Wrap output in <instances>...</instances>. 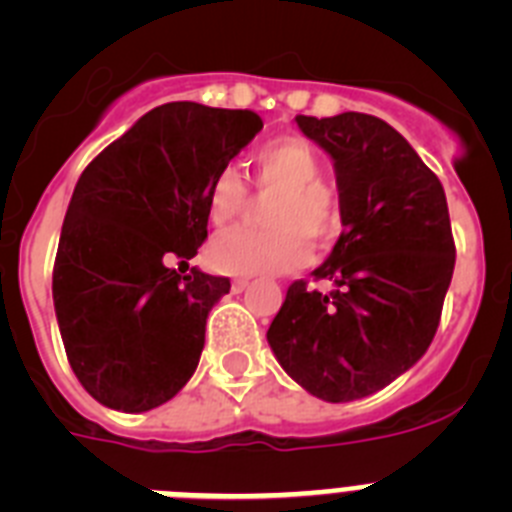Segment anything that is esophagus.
<instances>
[{"label": "esophagus", "mask_w": 512, "mask_h": 512, "mask_svg": "<svg viewBox=\"0 0 512 512\" xmlns=\"http://www.w3.org/2000/svg\"><path fill=\"white\" fill-rule=\"evenodd\" d=\"M248 284H251V282H248V279H233V282H230V289H233V292H243V289H246L248 287Z\"/></svg>", "instance_id": "obj_1"}]
</instances>
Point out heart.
Wrapping results in <instances>:
<instances>
[{"label": "heart", "instance_id": "1", "mask_svg": "<svg viewBox=\"0 0 512 512\" xmlns=\"http://www.w3.org/2000/svg\"><path fill=\"white\" fill-rule=\"evenodd\" d=\"M323 161L312 143L297 135L269 140L256 151V187L277 192L266 210L271 228H235L210 243V264L223 274H282L300 269L310 256L312 235L330 241L338 230V202L323 182ZM246 205V184L228 166L212 179L207 215L215 228H225Z\"/></svg>", "mask_w": 512, "mask_h": 512}]
</instances>
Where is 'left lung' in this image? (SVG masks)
Listing matches in <instances>:
<instances>
[{
	"instance_id": "left-lung-1",
	"label": "left lung",
	"mask_w": 512,
	"mask_h": 512,
	"mask_svg": "<svg viewBox=\"0 0 512 512\" xmlns=\"http://www.w3.org/2000/svg\"><path fill=\"white\" fill-rule=\"evenodd\" d=\"M336 169L343 233L295 282L266 341L284 372L325 402L369 397L408 372L436 336L456 248L438 176L392 125L364 112L297 115Z\"/></svg>"
}]
</instances>
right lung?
Listing matches in <instances>:
<instances>
[{
  "instance_id": "add662e5",
  "label": "right lung",
  "mask_w": 512,
  "mask_h": 512,
  "mask_svg": "<svg viewBox=\"0 0 512 512\" xmlns=\"http://www.w3.org/2000/svg\"><path fill=\"white\" fill-rule=\"evenodd\" d=\"M264 122L251 110L169 102L104 148L76 182L53 266V305L81 387L122 413L169 402L200 364L228 277L189 274L207 192Z\"/></svg>"
}]
</instances>
